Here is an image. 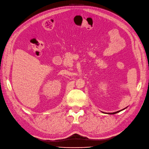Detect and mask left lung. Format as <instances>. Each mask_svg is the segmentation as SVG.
Listing matches in <instances>:
<instances>
[{"label": "left lung", "mask_w": 149, "mask_h": 149, "mask_svg": "<svg viewBox=\"0 0 149 149\" xmlns=\"http://www.w3.org/2000/svg\"><path fill=\"white\" fill-rule=\"evenodd\" d=\"M125 108H124V109H122V110H120V111H117V112H111V113H108L109 114H116V113H118V112H120L121 111H123V110H124V109H125Z\"/></svg>", "instance_id": "8db88e82"}]
</instances>
